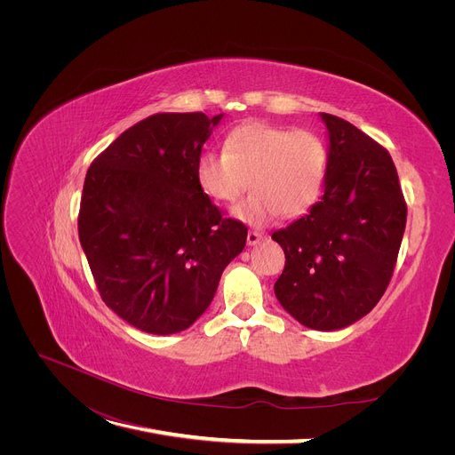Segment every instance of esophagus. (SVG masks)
Wrapping results in <instances>:
<instances>
[{
	"instance_id": "esophagus-1",
	"label": "esophagus",
	"mask_w": 455,
	"mask_h": 455,
	"mask_svg": "<svg viewBox=\"0 0 455 455\" xmlns=\"http://www.w3.org/2000/svg\"><path fill=\"white\" fill-rule=\"evenodd\" d=\"M264 232H258V230H249V234H247V243L249 245H256V243H259L261 240H264Z\"/></svg>"
}]
</instances>
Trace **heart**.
Returning a JSON list of instances; mask_svg holds the SVG:
<instances>
[{"label":"heart","instance_id":"1","mask_svg":"<svg viewBox=\"0 0 455 455\" xmlns=\"http://www.w3.org/2000/svg\"><path fill=\"white\" fill-rule=\"evenodd\" d=\"M223 149L197 158L196 180L218 203L237 201L251 184L252 194L232 210L243 223L259 227L278 213L299 218L323 194L328 146L314 131L249 122L228 132Z\"/></svg>","mask_w":455,"mask_h":455}]
</instances>
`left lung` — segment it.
Returning <instances> with one entry per match:
<instances>
[{"instance_id": "1", "label": "left lung", "mask_w": 455, "mask_h": 455, "mask_svg": "<svg viewBox=\"0 0 455 455\" xmlns=\"http://www.w3.org/2000/svg\"><path fill=\"white\" fill-rule=\"evenodd\" d=\"M321 116L330 134L324 194L273 234L285 254L275 295L300 324L339 330L386 293L408 204L389 151L345 119Z\"/></svg>"}]
</instances>
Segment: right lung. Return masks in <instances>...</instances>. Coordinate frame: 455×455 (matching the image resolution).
<instances>
[{"label": "right lung", "mask_w": 455, "mask_h": 455, "mask_svg": "<svg viewBox=\"0 0 455 455\" xmlns=\"http://www.w3.org/2000/svg\"><path fill=\"white\" fill-rule=\"evenodd\" d=\"M223 114L160 112L93 158L79 240L103 302L141 331L177 333L210 306L247 242L201 191L196 164Z\"/></svg>", "instance_id": "right-lung-1"}]
</instances>
